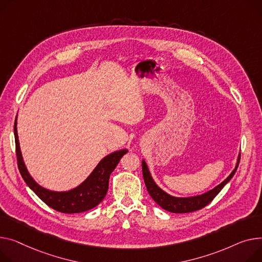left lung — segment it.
I'll return each instance as SVG.
<instances>
[{
	"instance_id": "1",
	"label": "left lung",
	"mask_w": 262,
	"mask_h": 262,
	"mask_svg": "<svg viewBox=\"0 0 262 262\" xmlns=\"http://www.w3.org/2000/svg\"><path fill=\"white\" fill-rule=\"evenodd\" d=\"M239 161H240V152L238 154L237 162L235 164L234 169L221 183L216 185L213 189L207 190L201 195L190 196V197H176L166 193L165 190H163L158 184L155 182L154 178L151 177L149 168L147 166V163L144 159L142 160V172H143V178H144L147 191L150 195V197L152 198V200L167 212L183 214V213H190V212L201 210L202 207L206 206L208 203H210L219 194V191L223 188V186L228 182H230V180L233 178V176L235 175V172L237 170Z\"/></svg>"
}]
</instances>
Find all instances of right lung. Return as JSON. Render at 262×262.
I'll list each match as a JSON object with an SVG mask.
<instances>
[{
  "label": "right lung",
  "mask_w": 262,
  "mask_h": 262,
  "mask_svg": "<svg viewBox=\"0 0 262 262\" xmlns=\"http://www.w3.org/2000/svg\"><path fill=\"white\" fill-rule=\"evenodd\" d=\"M16 125L17 119L15 118L13 132L17 166L24 181L49 207L65 214L83 213L97 206L106 196L111 173L114 171L122 157L128 151V149L123 148L104 157L89 177L78 186L68 190H51L40 185L28 171L22 156Z\"/></svg>",
  "instance_id": "obj_1"
}]
</instances>
